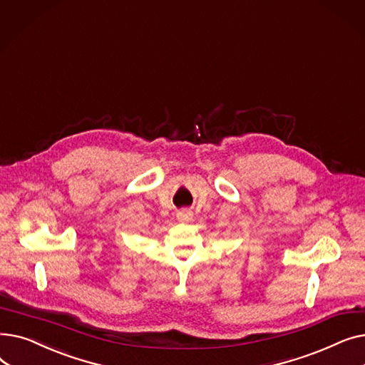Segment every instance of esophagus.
<instances>
[{
  "instance_id": "1",
  "label": "esophagus",
  "mask_w": 365,
  "mask_h": 365,
  "mask_svg": "<svg viewBox=\"0 0 365 365\" xmlns=\"http://www.w3.org/2000/svg\"><path fill=\"white\" fill-rule=\"evenodd\" d=\"M176 217L179 222H189L190 219H192V213H190L189 210H179Z\"/></svg>"
}]
</instances>
